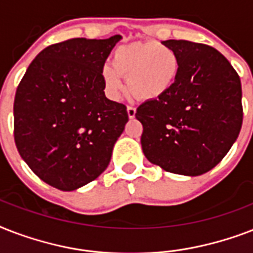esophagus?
<instances>
[{"mask_svg": "<svg viewBox=\"0 0 253 253\" xmlns=\"http://www.w3.org/2000/svg\"><path fill=\"white\" fill-rule=\"evenodd\" d=\"M127 114H128V118L132 119L136 114V109L134 106H127Z\"/></svg>", "mask_w": 253, "mask_h": 253, "instance_id": "esophagus-1", "label": "esophagus"}]
</instances>
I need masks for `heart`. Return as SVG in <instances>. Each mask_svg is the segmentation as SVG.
<instances>
[{"instance_id": "obj_1", "label": "heart", "mask_w": 253, "mask_h": 253, "mask_svg": "<svg viewBox=\"0 0 253 253\" xmlns=\"http://www.w3.org/2000/svg\"><path fill=\"white\" fill-rule=\"evenodd\" d=\"M180 71L176 51L158 42H135L113 52L111 65L102 68V80L110 97L122 90V77L138 99H156L173 86Z\"/></svg>"}]
</instances>
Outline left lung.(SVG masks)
<instances>
[{
  "instance_id": "obj_1",
  "label": "left lung",
  "mask_w": 253,
  "mask_h": 253,
  "mask_svg": "<svg viewBox=\"0 0 253 253\" xmlns=\"http://www.w3.org/2000/svg\"><path fill=\"white\" fill-rule=\"evenodd\" d=\"M180 71L173 86L136 109L143 125V152L152 164L185 176H200L226 156L242 128L239 75L214 47L166 41Z\"/></svg>"
}]
</instances>
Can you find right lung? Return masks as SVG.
<instances>
[{
  "instance_id": "add662e5",
  "label": "right lung",
  "mask_w": 253,
  "mask_h": 253,
  "mask_svg": "<svg viewBox=\"0 0 253 253\" xmlns=\"http://www.w3.org/2000/svg\"><path fill=\"white\" fill-rule=\"evenodd\" d=\"M121 35L73 38L45 47L14 98V142L41 180L71 192L107 168L128 114L105 97L102 68Z\"/></svg>"
}]
</instances>
